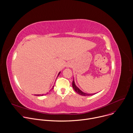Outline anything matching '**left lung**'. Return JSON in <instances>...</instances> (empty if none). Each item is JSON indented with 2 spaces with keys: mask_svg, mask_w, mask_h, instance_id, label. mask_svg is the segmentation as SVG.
<instances>
[{
  "mask_svg": "<svg viewBox=\"0 0 133 133\" xmlns=\"http://www.w3.org/2000/svg\"><path fill=\"white\" fill-rule=\"evenodd\" d=\"M72 87L74 88V89L75 90V91L77 92L78 94L81 95L82 96H91L93 95L94 94H86L85 92H83L82 91H81L75 85L74 80H73L72 83Z\"/></svg>",
  "mask_w": 133,
  "mask_h": 133,
  "instance_id": "obj_1",
  "label": "left lung"
}]
</instances>
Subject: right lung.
I'll return each instance as SVG.
<instances>
[{"label": "right lung", "instance_id": "1", "mask_svg": "<svg viewBox=\"0 0 133 133\" xmlns=\"http://www.w3.org/2000/svg\"><path fill=\"white\" fill-rule=\"evenodd\" d=\"M59 74H60V72H59V74H58V75H59ZM54 86H53V87H52V89H53V88H54ZM47 94H48V92H47ZM46 94H45V95H46ZM36 95V96H43V95H44V94H42V95H41H41Z\"/></svg>", "mask_w": 133, "mask_h": 133}]
</instances>
